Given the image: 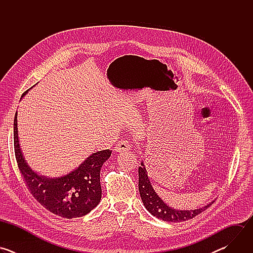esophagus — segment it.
I'll list each match as a JSON object with an SVG mask.
<instances>
[{
    "label": "esophagus",
    "instance_id": "34e87169",
    "mask_svg": "<svg viewBox=\"0 0 253 253\" xmlns=\"http://www.w3.org/2000/svg\"><path fill=\"white\" fill-rule=\"evenodd\" d=\"M131 146H130V144H129V142L127 141V140H121V141H119L117 144H116V146H115V151L116 152H126V151H129L131 148H130Z\"/></svg>",
    "mask_w": 253,
    "mask_h": 253
}]
</instances>
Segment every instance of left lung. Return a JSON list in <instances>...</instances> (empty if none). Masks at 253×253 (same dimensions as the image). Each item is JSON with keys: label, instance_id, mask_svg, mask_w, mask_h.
<instances>
[{"label": "left lung", "instance_id": "left-lung-1", "mask_svg": "<svg viewBox=\"0 0 253 253\" xmlns=\"http://www.w3.org/2000/svg\"><path fill=\"white\" fill-rule=\"evenodd\" d=\"M139 173V192L142 202L145 208L158 219L167 222H182L192 219L196 215L200 214L202 211L207 209L213 202H209L203 207L190 210H178L167 205L160 196L155 192L150 179L148 178V173L144 165L143 161L141 166L138 168Z\"/></svg>", "mask_w": 253, "mask_h": 253}]
</instances>
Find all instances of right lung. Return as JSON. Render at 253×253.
Segmentation results:
<instances>
[{"mask_svg": "<svg viewBox=\"0 0 253 253\" xmlns=\"http://www.w3.org/2000/svg\"><path fill=\"white\" fill-rule=\"evenodd\" d=\"M27 92L22 95V98ZM17 116L16 112L14 119L15 154L31 194L47 210L61 217L71 219L88 214L101 200L100 171L112 151L106 149L95 152L76 169L60 177L50 178L40 175L28 165L23 155L19 143Z\"/></svg>", "mask_w": 253, "mask_h": 253, "instance_id": "obj_1", "label": "right lung"}]
</instances>
